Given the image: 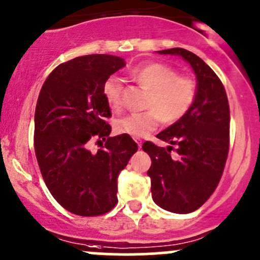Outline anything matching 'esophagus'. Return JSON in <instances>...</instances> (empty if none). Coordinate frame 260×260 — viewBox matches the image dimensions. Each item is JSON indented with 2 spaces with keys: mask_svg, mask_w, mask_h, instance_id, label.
Segmentation results:
<instances>
[{
  "mask_svg": "<svg viewBox=\"0 0 260 260\" xmlns=\"http://www.w3.org/2000/svg\"><path fill=\"white\" fill-rule=\"evenodd\" d=\"M134 140H135V142L136 144H138V146L139 147H141V145H142V140L140 138H134Z\"/></svg>",
  "mask_w": 260,
  "mask_h": 260,
  "instance_id": "34e87169",
  "label": "esophagus"
}]
</instances>
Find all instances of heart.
Returning <instances> with one entry per match:
<instances>
[{"mask_svg": "<svg viewBox=\"0 0 260 260\" xmlns=\"http://www.w3.org/2000/svg\"><path fill=\"white\" fill-rule=\"evenodd\" d=\"M130 75L136 84L147 91L144 103L147 110L119 119L115 124L119 134L139 138L155 130L161 120L164 124H175L188 113L196 100V80L187 75H180L169 64H141L135 67ZM103 94L114 111L122 108V86L118 78L110 77L107 79Z\"/></svg>", "mask_w": 260, "mask_h": 260, "instance_id": "1", "label": "heart"}]
</instances>
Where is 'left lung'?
I'll return each instance as SVG.
<instances>
[{"instance_id": "left-lung-1", "label": "left lung", "mask_w": 260, "mask_h": 260, "mask_svg": "<svg viewBox=\"0 0 260 260\" xmlns=\"http://www.w3.org/2000/svg\"><path fill=\"white\" fill-rule=\"evenodd\" d=\"M158 53L189 63L197 96L182 119L156 136L169 142L167 149L146 141L142 150L151 157L147 175L153 202L174 213H191L211 197L222 177L230 150V104L220 79L200 57L183 48Z\"/></svg>"}]
</instances>
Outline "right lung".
Returning <instances> with one entry per match:
<instances>
[{"instance_id":"1","label":"right lung","mask_w":260,"mask_h":260,"mask_svg":"<svg viewBox=\"0 0 260 260\" xmlns=\"http://www.w3.org/2000/svg\"><path fill=\"white\" fill-rule=\"evenodd\" d=\"M125 66L109 54L77 57L59 64L44 82L35 114V151L54 200L72 213L102 216L118 203V176L138 151L130 135L110 138L103 86ZM93 140L102 147L88 150ZM102 141H105L103 144Z\"/></svg>"}]
</instances>
